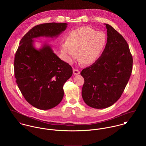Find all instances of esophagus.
<instances>
[{"instance_id": "1", "label": "esophagus", "mask_w": 146, "mask_h": 146, "mask_svg": "<svg viewBox=\"0 0 146 146\" xmlns=\"http://www.w3.org/2000/svg\"><path fill=\"white\" fill-rule=\"evenodd\" d=\"M73 72H74V75H78L80 74V71L79 70L77 69V68H74L73 69Z\"/></svg>"}]
</instances>
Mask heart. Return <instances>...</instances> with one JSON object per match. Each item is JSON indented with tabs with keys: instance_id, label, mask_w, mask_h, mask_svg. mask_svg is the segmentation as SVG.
I'll use <instances>...</instances> for the list:
<instances>
[{
	"instance_id": "b5f03b06",
	"label": "heart",
	"mask_w": 146,
	"mask_h": 146,
	"mask_svg": "<svg viewBox=\"0 0 146 146\" xmlns=\"http://www.w3.org/2000/svg\"><path fill=\"white\" fill-rule=\"evenodd\" d=\"M107 42L106 34L96 31L89 26L78 28L71 31L66 42L61 46V52L64 61L71 64L78 57L80 62L92 64L101 55Z\"/></svg>"
}]
</instances>
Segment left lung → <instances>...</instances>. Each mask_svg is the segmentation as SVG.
Here are the masks:
<instances>
[{"label":"left lung","mask_w":146,"mask_h":146,"mask_svg":"<svg viewBox=\"0 0 146 146\" xmlns=\"http://www.w3.org/2000/svg\"><path fill=\"white\" fill-rule=\"evenodd\" d=\"M107 43L101 56L92 65L83 69L82 97L94 108H105L121 97L130 77L133 57L123 36L108 24Z\"/></svg>","instance_id":"1"}]
</instances>
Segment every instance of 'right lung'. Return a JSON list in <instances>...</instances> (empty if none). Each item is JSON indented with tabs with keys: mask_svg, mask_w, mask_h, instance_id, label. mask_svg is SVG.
I'll return each mask as SVG.
<instances>
[{
	"mask_svg": "<svg viewBox=\"0 0 146 146\" xmlns=\"http://www.w3.org/2000/svg\"><path fill=\"white\" fill-rule=\"evenodd\" d=\"M67 26L66 23H46L36 25L21 39L14 61L16 83L25 99L33 106L49 110L59 104L63 97V86L72 76V68L58 58L50 46L40 50L33 46V39L53 38Z\"/></svg>",
	"mask_w": 146,
	"mask_h": 146,
	"instance_id": "right-lung-1",
	"label": "right lung"
}]
</instances>
